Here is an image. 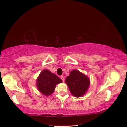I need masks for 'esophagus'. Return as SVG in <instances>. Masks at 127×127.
Wrapping results in <instances>:
<instances>
[{"label": "esophagus", "mask_w": 127, "mask_h": 127, "mask_svg": "<svg viewBox=\"0 0 127 127\" xmlns=\"http://www.w3.org/2000/svg\"><path fill=\"white\" fill-rule=\"evenodd\" d=\"M61 78L62 80V81L63 82H64V80H65V79H64V77L63 76H61Z\"/></svg>", "instance_id": "obj_1"}]
</instances>
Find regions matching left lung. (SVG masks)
Listing matches in <instances>:
<instances>
[{"mask_svg": "<svg viewBox=\"0 0 127 127\" xmlns=\"http://www.w3.org/2000/svg\"><path fill=\"white\" fill-rule=\"evenodd\" d=\"M65 82L71 94L78 97L84 95L90 85V79L85 74L77 70H73L66 77Z\"/></svg>", "mask_w": 127, "mask_h": 127, "instance_id": "8db88e82", "label": "left lung"}]
</instances>
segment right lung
I'll list each match as a JSON object with an SVG mask.
<instances>
[{
  "label": "right lung",
  "instance_id": "1",
  "mask_svg": "<svg viewBox=\"0 0 127 127\" xmlns=\"http://www.w3.org/2000/svg\"><path fill=\"white\" fill-rule=\"evenodd\" d=\"M62 82L59 77L49 70L45 69L41 72L38 77L37 87L41 93L46 96H49L54 91L56 85Z\"/></svg>",
  "mask_w": 127,
  "mask_h": 127
}]
</instances>
